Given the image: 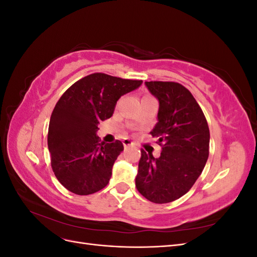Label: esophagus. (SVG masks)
I'll list each match as a JSON object with an SVG mask.
<instances>
[{"mask_svg":"<svg viewBox=\"0 0 257 257\" xmlns=\"http://www.w3.org/2000/svg\"><path fill=\"white\" fill-rule=\"evenodd\" d=\"M134 144L133 143H132L131 141H130V139H124V141H123V146L124 147H130V146H133Z\"/></svg>","mask_w":257,"mask_h":257,"instance_id":"esophagus-1","label":"esophagus"}]
</instances>
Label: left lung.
<instances>
[{
	"instance_id": "left-lung-1",
	"label": "left lung",
	"mask_w": 257,
	"mask_h": 257,
	"mask_svg": "<svg viewBox=\"0 0 257 257\" xmlns=\"http://www.w3.org/2000/svg\"><path fill=\"white\" fill-rule=\"evenodd\" d=\"M159 100L158 123L150 134L162 146L161 155L142 150L136 188L155 204L174 201L188 193L206 165L210 133L203 110L183 85L170 81H146Z\"/></svg>"
}]
</instances>
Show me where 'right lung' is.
Returning <instances> with one entry per match:
<instances>
[{
    "label": "right lung",
    "instance_id": "obj_1",
    "mask_svg": "<svg viewBox=\"0 0 257 257\" xmlns=\"http://www.w3.org/2000/svg\"><path fill=\"white\" fill-rule=\"evenodd\" d=\"M142 83L95 73L76 81L60 97L49 122L48 149L53 173L65 189L89 195L109 182L124 148L120 141L99 143L98 124L110 118L122 95Z\"/></svg>",
    "mask_w": 257,
    "mask_h": 257
}]
</instances>
